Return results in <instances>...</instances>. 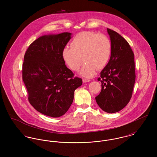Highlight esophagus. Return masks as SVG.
Wrapping results in <instances>:
<instances>
[{
	"instance_id": "obj_1",
	"label": "esophagus",
	"mask_w": 157,
	"mask_h": 157,
	"mask_svg": "<svg viewBox=\"0 0 157 157\" xmlns=\"http://www.w3.org/2000/svg\"><path fill=\"white\" fill-rule=\"evenodd\" d=\"M83 82L84 83L90 82V80H89V79H86V78H83Z\"/></svg>"
}]
</instances>
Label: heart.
I'll return each mask as SVG.
<instances>
[{"label": "heart", "instance_id": "1", "mask_svg": "<svg viewBox=\"0 0 157 157\" xmlns=\"http://www.w3.org/2000/svg\"><path fill=\"white\" fill-rule=\"evenodd\" d=\"M112 53V42L106 35L85 31L77 34L65 47L62 56L65 64L74 71L78 70L83 57L85 64L80 74L85 78L93 77L97 68L103 69L109 61Z\"/></svg>", "mask_w": 157, "mask_h": 157}]
</instances>
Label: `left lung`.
Returning a JSON list of instances; mask_svg holds the SVG:
<instances>
[{
  "mask_svg": "<svg viewBox=\"0 0 157 157\" xmlns=\"http://www.w3.org/2000/svg\"><path fill=\"white\" fill-rule=\"evenodd\" d=\"M107 31L112 42V53L98 78L101 90L95 100L103 111L112 113L123 109L131 98L135 82L134 54L121 36L109 28Z\"/></svg>",
  "mask_w": 157,
  "mask_h": 157,
  "instance_id": "1",
  "label": "left lung"
}]
</instances>
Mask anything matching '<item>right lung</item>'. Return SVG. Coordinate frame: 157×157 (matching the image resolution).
I'll list each match as a JSON object with an SVG mask.
<instances>
[{
	"mask_svg": "<svg viewBox=\"0 0 157 157\" xmlns=\"http://www.w3.org/2000/svg\"><path fill=\"white\" fill-rule=\"evenodd\" d=\"M72 34L44 35L26 50L22 78L30 104L38 112L51 117L64 115L74 100V91L82 80L74 77L65 65L62 52Z\"/></svg>",
	"mask_w": 157,
	"mask_h": 157,
	"instance_id": "obj_1",
	"label": "right lung"
}]
</instances>
